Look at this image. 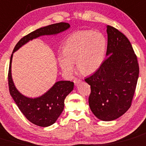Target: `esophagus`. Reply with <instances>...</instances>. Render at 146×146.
<instances>
[{"mask_svg":"<svg viewBox=\"0 0 146 146\" xmlns=\"http://www.w3.org/2000/svg\"><path fill=\"white\" fill-rule=\"evenodd\" d=\"M73 82H74V84L76 85V86H77L78 83H80V82H81V80H80V79H78V78H75L74 80H73Z\"/></svg>","mask_w":146,"mask_h":146,"instance_id":"1","label":"esophagus"}]
</instances>
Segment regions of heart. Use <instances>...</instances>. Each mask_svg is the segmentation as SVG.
<instances>
[{
    "mask_svg": "<svg viewBox=\"0 0 146 146\" xmlns=\"http://www.w3.org/2000/svg\"><path fill=\"white\" fill-rule=\"evenodd\" d=\"M107 48L104 35L92 30L79 31L66 39L63 53L58 55L60 67L66 74L70 75L76 63L79 71L90 75L97 71L103 64Z\"/></svg>",
    "mask_w": 146,
    "mask_h": 146,
    "instance_id": "heart-1",
    "label": "heart"
}]
</instances>
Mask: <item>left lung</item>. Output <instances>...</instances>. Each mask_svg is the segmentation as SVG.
<instances>
[{"mask_svg":"<svg viewBox=\"0 0 146 146\" xmlns=\"http://www.w3.org/2000/svg\"><path fill=\"white\" fill-rule=\"evenodd\" d=\"M106 56L100 68L85 81L90 86L89 106L98 119L111 121L131 106L139 75L138 60L124 34L107 25Z\"/></svg>","mask_w":146,"mask_h":146,"instance_id":"1","label":"left lung"}]
</instances>
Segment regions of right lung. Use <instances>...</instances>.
<instances>
[{
    "label": "right lung",
    "mask_w": 146,
    "mask_h": 146,
    "mask_svg": "<svg viewBox=\"0 0 146 146\" xmlns=\"http://www.w3.org/2000/svg\"><path fill=\"white\" fill-rule=\"evenodd\" d=\"M70 27L68 23H58L38 28L21 39L15 46L11 56L8 70V86L10 94L25 118L32 123L41 127L53 125L64 108L66 96L73 90L74 83L67 80L58 81L46 93L37 98H28L21 94L14 85L11 74V63L14 52L23 45L43 35H56Z\"/></svg>",
    "instance_id": "1"
}]
</instances>
